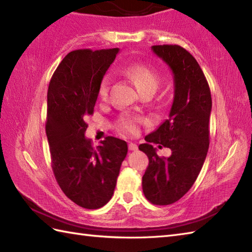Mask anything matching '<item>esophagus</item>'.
I'll use <instances>...</instances> for the list:
<instances>
[{
  "instance_id": "obj_1",
  "label": "esophagus",
  "mask_w": 252,
  "mask_h": 252,
  "mask_svg": "<svg viewBox=\"0 0 252 252\" xmlns=\"http://www.w3.org/2000/svg\"><path fill=\"white\" fill-rule=\"evenodd\" d=\"M127 147H129V151L131 152H136L137 151V145L134 143H129V145H127Z\"/></svg>"
}]
</instances>
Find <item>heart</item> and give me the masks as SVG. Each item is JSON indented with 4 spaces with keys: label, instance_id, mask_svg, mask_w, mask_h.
<instances>
[{
    "label": "heart",
    "instance_id": "b5f03b06",
    "mask_svg": "<svg viewBox=\"0 0 252 252\" xmlns=\"http://www.w3.org/2000/svg\"><path fill=\"white\" fill-rule=\"evenodd\" d=\"M123 73L134 83L137 91L141 94L145 92H154L159 85V77L153 69L140 63H133L123 69ZM110 87V78L105 76L99 85L100 98H106ZM144 121L137 116H122L118 121V129L127 134H137L140 126Z\"/></svg>",
    "mask_w": 252,
    "mask_h": 252
}]
</instances>
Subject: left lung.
I'll return each mask as SVG.
<instances>
[{
  "instance_id": "1",
  "label": "left lung",
  "mask_w": 252,
  "mask_h": 252,
  "mask_svg": "<svg viewBox=\"0 0 252 252\" xmlns=\"http://www.w3.org/2000/svg\"><path fill=\"white\" fill-rule=\"evenodd\" d=\"M152 50L174 74V98L168 119L138 146L149 159L142 186L147 200L167 206L190 189L205 162L212 100L205 74L189 51L169 44ZM152 143L170 148L173 154L159 158Z\"/></svg>"
}]
</instances>
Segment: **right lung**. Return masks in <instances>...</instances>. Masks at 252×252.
<instances>
[{"label": "right lung", "instance_id": "right-lung-1", "mask_svg": "<svg viewBox=\"0 0 252 252\" xmlns=\"http://www.w3.org/2000/svg\"><path fill=\"white\" fill-rule=\"evenodd\" d=\"M119 49L72 51L53 73L47 90L46 136L52 169L69 199L85 209L105 206L114 194L127 153L125 141L107 136L94 147L85 137L99 85Z\"/></svg>", "mask_w": 252, "mask_h": 252}]
</instances>
